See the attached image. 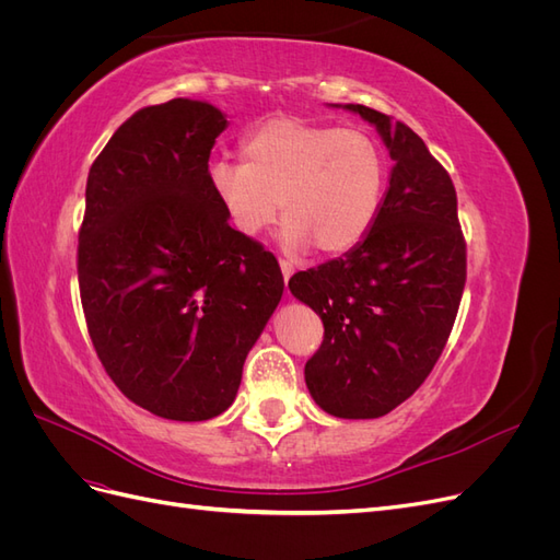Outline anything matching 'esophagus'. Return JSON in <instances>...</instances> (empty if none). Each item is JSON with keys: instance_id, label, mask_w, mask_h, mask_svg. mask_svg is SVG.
<instances>
[{"instance_id": "obj_1", "label": "esophagus", "mask_w": 560, "mask_h": 560, "mask_svg": "<svg viewBox=\"0 0 560 560\" xmlns=\"http://www.w3.org/2000/svg\"><path fill=\"white\" fill-rule=\"evenodd\" d=\"M280 268H282V278H284V282H290V278L294 276V264H292V261H284V259H280Z\"/></svg>"}]
</instances>
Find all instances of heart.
<instances>
[{
    "label": "heart",
    "mask_w": 560,
    "mask_h": 560,
    "mask_svg": "<svg viewBox=\"0 0 560 560\" xmlns=\"http://www.w3.org/2000/svg\"><path fill=\"white\" fill-rule=\"evenodd\" d=\"M241 156L208 167L210 191L238 233H264L282 206L287 245L343 254L374 226L387 159L369 132L278 114L243 135Z\"/></svg>",
    "instance_id": "1"
}]
</instances>
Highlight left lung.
Instances as JSON below:
<instances>
[{
    "label": "left lung",
    "instance_id": "1",
    "mask_svg": "<svg viewBox=\"0 0 560 560\" xmlns=\"http://www.w3.org/2000/svg\"><path fill=\"white\" fill-rule=\"evenodd\" d=\"M374 124L393 156L374 226L343 257L292 276V294L325 325L306 385L336 418H381L425 383L448 341L467 280V245L446 167L393 116Z\"/></svg>",
    "mask_w": 560,
    "mask_h": 560
}]
</instances>
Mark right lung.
I'll return each mask as SVG.
<instances>
[{
  "label": "right lung",
  "mask_w": 560,
  "mask_h": 560,
  "mask_svg": "<svg viewBox=\"0 0 560 560\" xmlns=\"http://www.w3.org/2000/svg\"><path fill=\"white\" fill-rule=\"evenodd\" d=\"M226 116L198 100L135 112L93 161L77 273L97 360L154 416L224 413L280 303L278 259L229 226L208 182Z\"/></svg>",
  "instance_id": "right-lung-1"
}]
</instances>
